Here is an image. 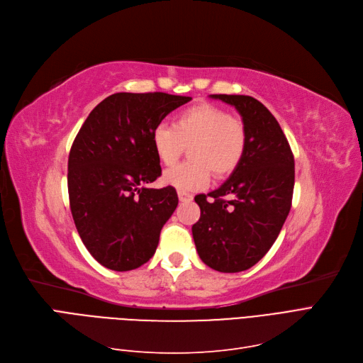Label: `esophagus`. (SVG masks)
Segmentation results:
<instances>
[{
    "label": "esophagus",
    "instance_id": "obj_1",
    "mask_svg": "<svg viewBox=\"0 0 363 363\" xmlns=\"http://www.w3.org/2000/svg\"><path fill=\"white\" fill-rule=\"evenodd\" d=\"M178 197H179L181 202H191V200H193V194L186 193V191H178Z\"/></svg>",
    "mask_w": 363,
    "mask_h": 363
}]
</instances>
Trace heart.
I'll return each mask as SVG.
<instances>
[{"label":"heart","instance_id":"1","mask_svg":"<svg viewBox=\"0 0 363 363\" xmlns=\"http://www.w3.org/2000/svg\"><path fill=\"white\" fill-rule=\"evenodd\" d=\"M244 123L211 103L186 107L173 119V125L158 124L151 133L152 151L164 166H173L185 147L193 163L169 169L163 182L178 191L203 189L213 177L223 179L242 163L247 151Z\"/></svg>","mask_w":363,"mask_h":363}]
</instances>
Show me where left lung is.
<instances>
[{"label":"left lung","instance_id":"obj_1","mask_svg":"<svg viewBox=\"0 0 363 363\" xmlns=\"http://www.w3.org/2000/svg\"><path fill=\"white\" fill-rule=\"evenodd\" d=\"M242 116L247 151L220 189L194 197L200 218L193 225L199 257L218 272L256 264L277 240L291 208L294 158L275 116L250 96L213 94Z\"/></svg>","mask_w":363,"mask_h":363}]
</instances>
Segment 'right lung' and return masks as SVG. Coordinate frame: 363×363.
Here are the masks:
<instances>
[{
	"label": "right lung",
	"instance_id": "right-lung-1",
	"mask_svg": "<svg viewBox=\"0 0 363 363\" xmlns=\"http://www.w3.org/2000/svg\"><path fill=\"white\" fill-rule=\"evenodd\" d=\"M191 97L116 92L94 107L69 155L70 209L91 256L124 272L150 260L178 206L173 186L150 189L161 167L151 133Z\"/></svg>",
	"mask_w": 363,
	"mask_h": 363
}]
</instances>
